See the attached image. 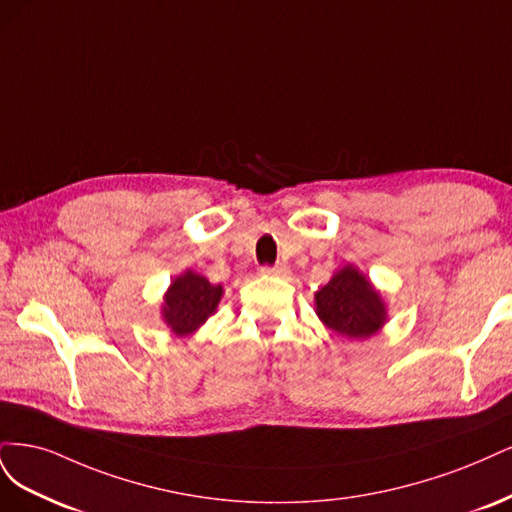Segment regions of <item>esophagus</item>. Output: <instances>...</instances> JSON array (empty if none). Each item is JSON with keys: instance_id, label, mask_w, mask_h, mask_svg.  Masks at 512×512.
I'll return each instance as SVG.
<instances>
[{"instance_id": "1", "label": "esophagus", "mask_w": 512, "mask_h": 512, "mask_svg": "<svg viewBox=\"0 0 512 512\" xmlns=\"http://www.w3.org/2000/svg\"><path fill=\"white\" fill-rule=\"evenodd\" d=\"M261 274H263V276L285 278V276H289L291 272H289V268L285 266V263H278V266H263V268H261Z\"/></svg>"}]
</instances>
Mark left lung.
I'll return each mask as SVG.
<instances>
[{"label": "left lung", "mask_w": 512, "mask_h": 512, "mask_svg": "<svg viewBox=\"0 0 512 512\" xmlns=\"http://www.w3.org/2000/svg\"><path fill=\"white\" fill-rule=\"evenodd\" d=\"M315 306L319 319L332 332L353 340L374 336L387 321V306L381 293L355 266L338 270L315 293Z\"/></svg>", "instance_id": "1"}]
</instances>
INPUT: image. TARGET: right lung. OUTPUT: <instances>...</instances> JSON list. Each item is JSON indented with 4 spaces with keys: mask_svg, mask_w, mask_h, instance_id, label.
Returning <instances> with one entry per match:
<instances>
[{
    "mask_svg": "<svg viewBox=\"0 0 512 512\" xmlns=\"http://www.w3.org/2000/svg\"><path fill=\"white\" fill-rule=\"evenodd\" d=\"M221 298V285H210L208 278L187 270L172 280L163 298V321L176 336H189L217 312Z\"/></svg>",
    "mask_w": 512,
    "mask_h": 512,
    "instance_id": "obj_1",
    "label": "right lung"
}]
</instances>
